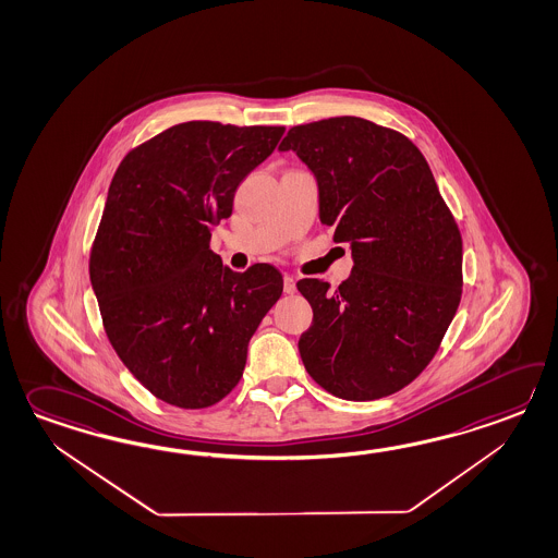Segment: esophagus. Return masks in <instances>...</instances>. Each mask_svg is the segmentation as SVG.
<instances>
[{
	"label": "esophagus",
	"instance_id": "1",
	"mask_svg": "<svg viewBox=\"0 0 558 558\" xmlns=\"http://www.w3.org/2000/svg\"><path fill=\"white\" fill-rule=\"evenodd\" d=\"M284 292L286 294H294V292H296V280H294V276H284Z\"/></svg>",
	"mask_w": 558,
	"mask_h": 558
}]
</instances>
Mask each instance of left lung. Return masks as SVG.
<instances>
[{"label":"left lung","mask_w":558,"mask_h":558,"mask_svg":"<svg viewBox=\"0 0 558 558\" xmlns=\"http://www.w3.org/2000/svg\"><path fill=\"white\" fill-rule=\"evenodd\" d=\"M278 149L316 175L320 220L354 258L338 290L298 282L314 312L302 362L335 397L395 395L428 366L459 308L457 220L421 149L397 130L340 116L290 128Z\"/></svg>","instance_id":"8db88e82"}]
</instances>
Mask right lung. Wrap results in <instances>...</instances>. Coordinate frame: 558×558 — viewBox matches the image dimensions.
<instances>
[{"instance_id":"1","label":"right lung","mask_w":558,"mask_h":558,"mask_svg":"<svg viewBox=\"0 0 558 558\" xmlns=\"http://www.w3.org/2000/svg\"><path fill=\"white\" fill-rule=\"evenodd\" d=\"M284 125L186 122L130 149L113 173L89 254L104 330L142 386L208 409L240 383L248 342L282 296L270 264L234 272L210 250L240 182Z\"/></svg>"}]
</instances>
